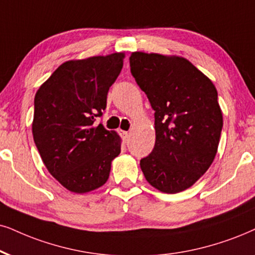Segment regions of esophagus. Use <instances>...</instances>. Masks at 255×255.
Masks as SVG:
<instances>
[{
	"label": "esophagus",
	"instance_id": "34e87169",
	"mask_svg": "<svg viewBox=\"0 0 255 255\" xmlns=\"http://www.w3.org/2000/svg\"><path fill=\"white\" fill-rule=\"evenodd\" d=\"M129 133H128V131H125V130H121V136H122V138H124V141L125 142H127L128 140H129Z\"/></svg>",
	"mask_w": 255,
	"mask_h": 255
}]
</instances>
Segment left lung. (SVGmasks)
I'll return each instance as SVG.
<instances>
[{
    "mask_svg": "<svg viewBox=\"0 0 255 255\" xmlns=\"http://www.w3.org/2000/svg\"><path fill=\"white\" fill-rule=\"evenodd\" d=\"M129 63L155 111V146L140 161L144 178L162 193L185 191L217 155L224 124L217 88L182 56L134 51Z\"/></svg>",
    "mask_w": 255,
    "mask_h": 255,
    "instance_id": "8db88e82",
    "label": "left lung"
}]
</instances>
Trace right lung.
I'll return each mask as SVG.
<instances>
[{
  "label": "right lung",
  "mask_w": 255,
  "mask_h": 255,
  "mask_svg": "<svg viewBox=\"0 0 255 255\" xmlns=\"http://www.w3.org/2000/svg\"><path fill=\"white\" fill-rule=\"evenodd\" d=\"M124 59L125 53H113L66 61L35 94V144L48 172L73 193L104 186L121 151L117 131L94 122L105 111Z\"/></svg>",
  "instance_id": "add662e5"
}]
</instances>
